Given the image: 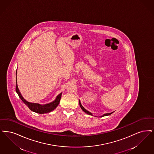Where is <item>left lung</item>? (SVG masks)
<instances>
[{
    "label": "left lung",
    "instance_id": "8db88e82",
    "mask_svg": "<svg viewBox=\"0 0 154 154\" xmlns=\"http://www.w3.org/2000/svg\"><path fill=\"white\" fill-rule=\"evenodd\" d=\"M79 103H80V107H81V109L82 110V111H84V112H85L86 113H87L88 115H92V113H91L90 112H89V111H87L86 110L84 107H83V106L81 105V102H80V101H79ZM113 112H112V113H105L104 115H103V116H101V117H103V116H108V115H111L112 113Z\"/></svg>",
    "mask_w": 154,
    "mask_h": 154
}]
</instances>
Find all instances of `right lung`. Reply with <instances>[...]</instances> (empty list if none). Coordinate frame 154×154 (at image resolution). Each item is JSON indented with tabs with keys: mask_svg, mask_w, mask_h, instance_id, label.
I'll return each instance as SVG.
<instances>
[{
	"mask_svg": "<svg viewBox=\"0 0 154 154\" xmlns=\"http://www.w3.org/2000/svg\"><path fill=\"white\" fill-rule=\"evenodd\" d=\"M15 89H16V92L18 93L20 99H21L25 104L28 106V108L31 111L36 112L38 113H40V114L49 113L51 111H53L59 104L60 100H61V97L62 93H61L60 94H59L57 96V97H56L54 101H53V102H51L50 103L47 104L41 105L38 104V103H31L30 102H28L22 97V96L20 94V92H19L18 85H17V78H16V88H15Z\"/></svg>",
	"mask_w": 154,
	"mask_h": 154,
	"instance_id": "add662e5",
	"label": "right lung"
}]
</instances>
